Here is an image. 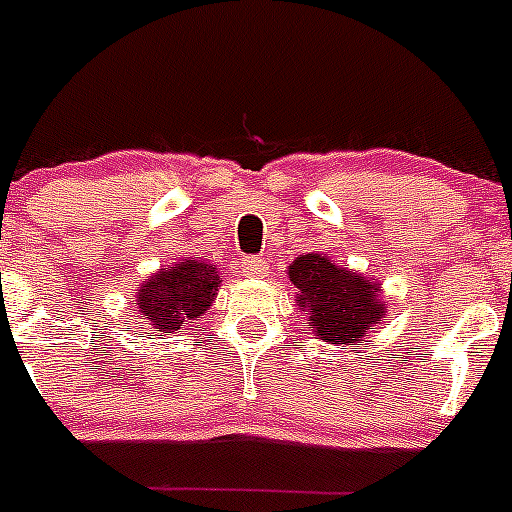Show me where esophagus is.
Instances as JSON below:
<instances>
[{"mask_svg": "<svg viewBox=\"0 0 512 512\" xmlns=\"http://www.w3.org/2000/svg\"><path fill=\"white\" fill-rule=\"evenodd\" d=\"M241 269L246 277H266L269 274V264L261 256H248V259H243Z\"/></svg>", "mask_w": 512, "mask_h": 512, "instance_id": "34e87169", "label": "esophagus"}]
</instances>
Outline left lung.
<instances>
[{
  "mask_svg": "<svg viewBox=\"0 0 512 512\" xmlns=\"http://www.w3.org/2000/svg\"><path fill=\"white\" fill-rule=\"evenodd\" d=\"M287 274L297 287V305L320 341L359 346L387 315L382 284L356 269L333 264L325 253L297 256Z\"/></svg>",
  "mask_w": 512,
  "mask_h": 512,
  "instance_id": "left-lung-1",
  "label": "left lung"
}]
</instances>
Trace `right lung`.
I'll return each instance as SVG.
<instances>
[{"label": "right lung", "mask_w": 512, "mask_h": 512, "mask_svg": "<svg viewBox=\"0 0 512 512\" xmlns=\"http://www.w3.org/2000/svg\"><path fill=\"white\" fill-rule=\"evenodd\" d=\"M220 271L205 259H179L166 269L138 284L133 305L138 307V323L153 336H171L176 330H187L194 320H200L215 302L220 289Z\"/></svg>", "instance_id": "obj_1"}]
</instances>
